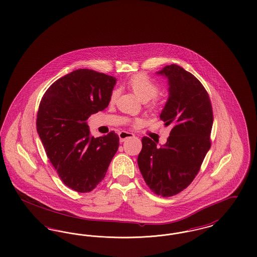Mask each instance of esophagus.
Wrapping results in <instances>:
<instances>
[{"label": "esophagus", "mask_w": 257, "mask_h": 257, "mask_svg": "<svg viewBox=\"0 0 257 257\" xmlns=\"http://www.w3.org/2000/svg\"><path fill=\"white\" fill-rule=\"evenodd\" d=\"M118 137H119V141H120V143H123V142H125L127 139L134 138V137H135V135H134L133 133H130V132H125V131H122V132H120V133L118 134Z\"/></svg>", "instance_id": "1"}]
</instances>
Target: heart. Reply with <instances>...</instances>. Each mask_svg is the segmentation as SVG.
I'll return each instance as SVG.
<instances>
[{
    "mask_svg": "<svg viewBox=\"0 0 257 257\" xmlns=\"http://www.w3.org/2000/svg\"><path fill=\"white\" fill-rule=\"evenodd\" d=\"M128 88L135 93V95L143 102L149 101L154 98L159 92V87L145 74H137L133 76L128 83ZM117 93L114 91L111 95V101L113 102Z\"/></svg>",
    "mask_w": 257,
    "mask_h": 257,
    "instance_id": "b5f03b06",
    "label": "heart"
}]
</instances>
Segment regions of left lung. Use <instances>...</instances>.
<instances>
[{"label":"left lung","mask_w":257,"mask_h":257,"mask_svg":"<svg viewBox=\"0 0 257 257\" xmlns=\"http://www.w3.org/2000/svg\"><path fill=\"white\" fill-rule=\"evenodd\" d=\"M167 79L168 98L160 114L172 129L166 144L142 140L138 165L146 185L157 195H176L191 184L210 148L212 107L204 86L178 65L159 72Z\"/></svg>","instance_id":"8db88e82"}]
</instances>
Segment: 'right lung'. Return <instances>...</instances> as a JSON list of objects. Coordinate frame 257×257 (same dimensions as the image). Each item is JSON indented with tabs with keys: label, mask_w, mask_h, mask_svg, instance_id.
I'll return each mask as SVG.
<instances>
[{
	"label": "right lung",
	"mask_w": 257,
	"mask_h": 257,
	"mask_svg": "<svg viewBox=\"0 0 257 257\" xmlns=\"http://www.w3.org/2000/svg\"><path fill=\"white\" fill-rule=\"evenodd\" d=\"M115 83L113 76L79 69L56 80L42 97L37 132L63 183L77 192L96 187L118 149L116 134L93 138L87 122L108 107Z\"/></svg>",
	"instance_id": "1"
}]
</instances>
